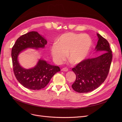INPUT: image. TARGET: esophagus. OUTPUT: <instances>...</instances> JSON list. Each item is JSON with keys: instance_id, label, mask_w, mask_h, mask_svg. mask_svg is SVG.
I'll use <instances>...</instances> for the list:
<instances>
[{"instance_id": "esophagus-1", "label": "esophagus", "mask_w": 122, "mask_h": 122, "mask_svg": "<svg viewBox=\"0 0 122 122\" xmlns=\"http://www.w3.org/2000/svg\"><path fill=\"white\" fill-rule=\"evenodd\" d=\"M61 71H65V72H67L68 71V69L67 68H63L61 69Z\"/></svg>"}]
</instances>
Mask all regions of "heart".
<instances>
[{
  "label": "heart",
  "mask_w": 122,
  "mask_h": 122,
  "mask_svg": "<svg viewBox=\"0 0 122 122\" xmlns=\"http://www.w3.org/2000/svg\"><path fill=\"white\" fill-rule=\"evenodd\" d=\"M92 44V40L88 35L68 33L61 36L57 43L52 45L51 53L57 62L61 63L67 53L68 59L76 64L86 58Z\"/></svg>",
  "instance_id": "1"
}]
</instances>
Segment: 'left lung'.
Returning <instances> with one entry per match:
<instances>
[{"label":"left lung","instance_id":"obj_1","mask_svg":"<svg viewBox=\"0 0 122 122\" xmlns=\"http://www.w3.org/2000/svg\"><path fill=\"white\" fill-rule=\"evenodd\" d=\"M98 41L95 49L103 53L98 57L85 59L76 64L72 71L76 79L72 87L79 93H87L98 88L107 77L112 59L108 41L97 34Z\"/></svg>","mask_w":122,"mask_h":122}]
</instances>
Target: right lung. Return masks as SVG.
I'll list each match as a JSON object with an SVG mask.
<instances>
[{
	"instance_id": "1",
	"label": "right lung",
	"mask_w": 122,
	"mask_h": 122,
	"mask_svg": "<svg viewBox=\"0 0 122 122\" xmlns=\"http://www.w3.org/2000/svg\"><path fill=\"white\" fill-rule=\"evenodd\" d=\"M46 44V38L37 31H32L19 37L13 46L11 56L13 72L17 80L25 87L32 90L43 88L53 76L60 71L58 66L51 65L42 60L30 69H25L19 65L18 56L22 51L28 47L43 48Z\"/></svg>"
}]
</instances>
